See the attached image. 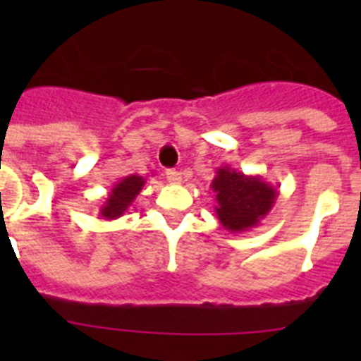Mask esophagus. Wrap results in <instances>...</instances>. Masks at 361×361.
Listing matches in <instances>:
<instances>
[{
    "label": "esophagus",
    "instance_id": "34e87169",
    "mask_svg": "<svg viewBox=\"0 0 361 361\" xmlns=\"http://www.w3.org/2000/svg\"><path fill=\"white\" fill-rule=\"evenodd\" d=\"M166 178H168L171 184H178L183 180V173L177 170H166Z\"/></svg>",
    "mask_w": 361,
    "mask_h": 361
}]
</instances>
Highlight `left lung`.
Instances as JSON below:
<instances>
[{
  "mask_svg": "<svg viewBox=\"0 0 361 361\" xmlns=\"http://www.w3.org/2000/svg\"><path fill=\"white\" fill-rule=\"evenodd\" d=\"M212 190L215 191V213L220 224L233 233L258 226L279 197V190L260 175H245L231 166L216 170Z\"/></svg>",
  "mask_w": 361,
  "mask_h": 361,
  "instance_id": "obj_1",
  "label": "left lung"
}]
</instances>
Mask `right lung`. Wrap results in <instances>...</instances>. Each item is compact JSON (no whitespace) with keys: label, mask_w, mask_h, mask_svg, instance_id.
Wrapping results in <instances>:
<instances>
[{"label":"right lung","mask_w":361,"mask_h":361,"mask_svg":"<svg viewBox=\"0 0 361 361\" xmlns=\"http://www.w3.org/2000/svg\"><path fill=\"white\" fill-rule=\"evenodd\" d=\"M146 178L141 175H128L123 177L117 184H114L111 191L108 193L106 200L99 209V216L104 220H116L128 212L135 197L141 193Z\"/></svg>","instance_id":"add662e5"}]
</instances>
